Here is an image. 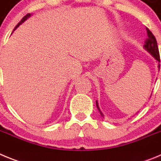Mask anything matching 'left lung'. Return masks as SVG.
I'll return each instance as SVG.
<instances>
[{
	"mask_svg": "<svg viewBox=\"0 0 161 161\" xmlns=\"http://www.w3.org/2000/svg\"><path fill=\"white\" fill-rule=\"evenodd\" d=\"M147 30V38L145 40V44L143 45V47L145 49L147 50V52L151 54V55H153V57L156 59V60L158 61V62H160V53H159V49H158V46H157V42H156V39L155 38V36L153 35V34L149 31L148 29ZM159 70H160V64L158 65ZM96 106L97 109L100 112L101 115L102 116H104L103 114L102 113L101 111L100 108L98 106V103L96 101Z\"/></svg>",
	"mask_w": 161,
	"mask_h": 161,
	"instance_id": "1",
	"label": "left lung"
}]
</instances>
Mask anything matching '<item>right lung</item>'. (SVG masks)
Returning <instances> with one entry per match:
<instances>
[{
    "instance_id": "add662e5",
    "label": "right lung",
    "mask_w": 161,
    "mask_h": 161,
    "mask_svg": "<svg viewBox=\"0 0 161 161\" xmlns=\"http://www.w3.org/2000/svg\"><path fill=\"white\" fill-rule=\"evenodd\" d=\"M30 16H31V14H26V15H25V16H24L23 18H22V19L21 20V21H20V22H19V23H18V25H17L16 26H15V28H14V31H15V30H16L17 28H18V26H19V25H21V24H22V22H25V20L27 19V18H29Z\"/></svg>"
}]
</instances>
